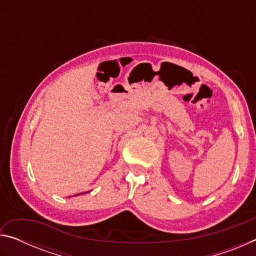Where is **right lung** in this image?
<instances>
[{
	"label": "right lung",
	"instance_id": "add662e5",
	"mask_svg": "<svg viewBox=\"0 0 256 256\" xmlns=\"http://www.w3.org/2000/svg\"><path fill=\"white\" fill-rule=\"evenodd\" d=\"M80 194H81V193H80Z\"/></svg>",
	"mask_w": 256,
	"mask_h": 256
}]
</instances>
